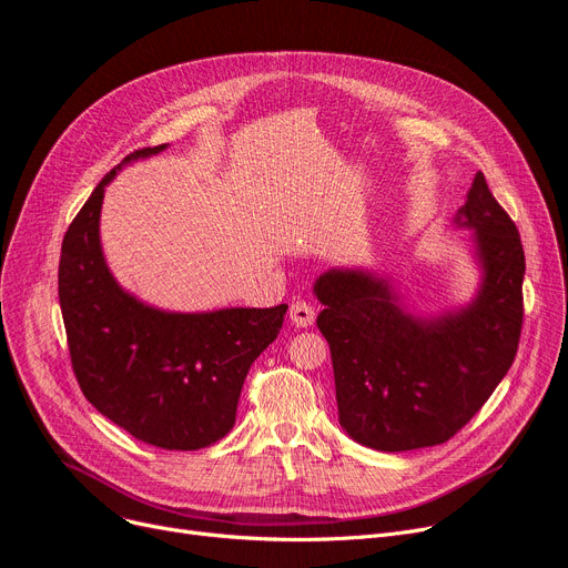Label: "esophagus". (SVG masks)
Returning a JSON list of instances; mask_svg holds the SVG:
<instances>
[{
  "instance_id": "obj_1",
  "label": "esophagus",
  "mask_w": 568,
  "mask_h": 568,
  "mask_svg": "<svg viewBox=\"0 0 568 568\" xmlns=\"http://www.w3.org/2000/svg\"><path fill=\"white\" fill-rule=\"evenodd\" d=\"M290 320H292V325H297V327H311L315 323V308L304 300L294 302L290 306Z\"/></svg>"
}]
</instances>
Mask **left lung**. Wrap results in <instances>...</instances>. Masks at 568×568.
<instances>
[{
    "instance_id": "left-lung-1",
    "label": "left lung",
    "mask_w": 568,
    "mask_h": 568,
    "mask_svg": "<svg viewBox=\"0 0 568 568\" xmlns=\"http://www.w3.org/2000/svg\"><path fill=\"white\" fill-rule=\"evenodd\" d=\"M457 225L471 227L483 285L474 304L415 317L387 281L332 268L315 281L329 343L338 423L362 446L404 453L450 440L483 408L517 355L525 248L478 171Z\"/></svg>"
}]
</instances>
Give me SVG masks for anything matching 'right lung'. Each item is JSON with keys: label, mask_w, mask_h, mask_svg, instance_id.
I'll list each match as a JSON object with an SVG mask.
<instances>
[{"label": "right lung", "mask_w": 568, "mask_h": 568, "mask_svg": "<svg viewBox=\"0 0 568 568\" xmlns=\"http://www.w3.org/2000/svg\"><path fill=\"white\" fill-rule=\"evenodd\" d=\"M130 153L122 164L164 151ZM94 187L62 241L58 294L71 368L85 399L134 438L164 450H200L236 423L251 364L274 343L287 304L164 313L122 290L104 262Z\"/></svg>", "instance_id": "add662e5"}]
</instances>
